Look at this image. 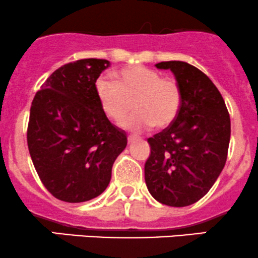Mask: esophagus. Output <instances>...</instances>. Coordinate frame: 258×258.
Here are the masks:
<instances>
[{
  "mask_svg": "<svg viewBox=\"0 0 258 258\" xmlns=\"http://www.w3.org/2000/svg\"><path fill=\"white\" fill-rule=\"evenodd\" d=\"M137 136H134V135H130L128 137H127V140H128V143H132L134 142V141H136L137 140Z\"/></svg>",
  "mask_w": 258,
  "mask_h": 258,
  "instance_id": "esophagus-1",
  "label": "esophagus"
}]
</instances>
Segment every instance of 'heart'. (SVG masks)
<instances>
[{
	"label": "heart",
	"instance_id": "b5f03b06",
	"mask_svg": "<svg viewBox=\"0 0 258 258\" xmlns=\"http://www.w3.org/2000/svg\"><path fill=\"white\" fill-rule=\"evenodd\" d=\"M115 83L99 79L95 84L97 100L108 118L121 122L131 111L136 112L123 126L140 132L153 124L169 126L177 118L183 101L180 84L173 78H162L143 65L126 68L113 74Z\"/></svg>",
	"mask_w": 258,
	"mask_h": 258
}]
</instances>
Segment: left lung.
I'll list each match as a JSON object with an SVG mask.
<instances>
[{
    "label": "left lung",
    "instance_id": "8db88e82",
    "mask_svg": "<svg viewBox=\"0 0 258 258\" xmlns=\"http://www.w3.org/2000/svg\"><path fill=\"white\" fill-rule=\"evenodd\" d=\"M156 67L174 74L183 101L177 118L148 138L146 184L157 202L188 207L210 190L226 163L230 115L220 91L202 70L177 60Z\"/></svg>",
    "mask_w": 258,
    "mask_h": 258
}]
</instances>
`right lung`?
Returning a JSON list of instances; mask_svg holds the SVG:
<instances>
[{
    "instance_id": "1",
    "label": "right lung",
    "mask_w": 258,
    "mask_h": 258,
    "mask_svg": "<svg viewBox=\"0 0 258 258\" xmlns=\"http://www.w3.org/2000/svg\"><path fill=\"white\" fill-rule=\"evenodd\" d=\"M110 65L80 59L56 69L37 91L27 143L47 190L67 203H83L107 188L113 162L126 148V132L111 123L95 91Z\"/></svg>"
}]
</instances>
